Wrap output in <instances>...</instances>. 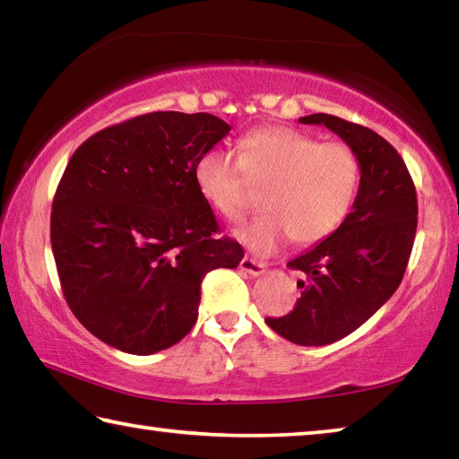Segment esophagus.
I'll list each match as a JSON object with an SVG mask.
<instances>
[{
  "mask_svg": "<svg viewBox=\"0 0 459 459\" xmlns=\"http://www.w3.org/2000/svg\"><path fill=\"white\" fill-rule=\"evenodd\" d=\"M240 269L245 271V273L253 275V277H259L265 273V263H261L257 259L253 257H243V261H240Z\"/></svg>",
  "mask_w": 459,
  "mask_h": 459,
  "instance_id": "34e87169",
  "label": "esophagus"
}]
</instances>
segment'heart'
<instances>
[{
	"label": "heart",
	"instance_id": "b5f03b06",
	"mask_svg": "<svg viewBox=\"0 0 459 459\" xmlns=\"http://www.w3.org/2000/svg\"><path fill=\"white\" fill-rule=\"evenodd\" d=\"M202 198L230 222L243 221L253 186H265L257 219L235 230L253 253L271 255L287 240L314 245L333 235L359 194L360 161L346 143L291 127H259L238 139L237 155L221 147L194 166Z\"/></svg>",
	"mask_w": 459,
	"mask_h": 459
}]
</instances>
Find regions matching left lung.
<instances>
[{"mask_svg": "<svg viewBox=\"0 0 459 459\" xmlns=\"http://www.w3.org/2000/svg\"><path fill=\"white\" fill-rule=\"evenodd\" d=\"M304 126H325L360 161V186L342 227L287 263L307 281L293 312L265 317L279 336L299 346H325L368 320L397 291L417 230V192L397 150L375 131L314 113Z\"/></svg>", "mask_w": 459, "mask_h": 459, "instance_id": "obj_1", "label": "left lung"}]
</instances>
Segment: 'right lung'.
Wrapping results in <instances>:
<instances>
[{
	"label": "right lung",
	"mask_w": 459,
	"mask_h": 459,
	"mask_svg": "<svg viewBox=\"0 0 459 459\" xmlns=\"http://www.w3.org/2000/svg\"><path fill=\"white\" fill-rule=\"evenodd\" d=\"M211 113L155 111L91 135L54 194L50 240L62 293L84 328L127 354L180 342L198 317L208 271L243 247L221 232L194 180L227 137Z\"/></svg>",
	"instance_id": "obj_1"
}]
</instances>
